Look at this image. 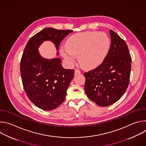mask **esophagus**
I'll use <instances>...</instances> for the list:
<instances>
[{
  "label": "esophagus",
  "mask_w": 146,
  "mask_h": 146,
  "mask_svg": "<svg viewBox=\"0 0 146 146\" xmlns=\"http://www.w3.org/2000/svg\"><path fill=\"white\" fill-rule=\"evenodd\" d=\"M80 73H81V72L79 70H78V69L75 70V71H74V74L75 75H77V74H80Z\"/></svg>",
  "instance_id": "esophagus-1"
}]
</instances>
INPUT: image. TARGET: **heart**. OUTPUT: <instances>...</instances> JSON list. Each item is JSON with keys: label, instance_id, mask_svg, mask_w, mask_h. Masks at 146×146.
<instances>
[{"label": "heart", "instance_id": "heart-1", "mask_svg": "<svg viewBox=\"0 0 146 146\" xmlns=\"http://www.w3.org/2000/svg\"><path fill=\"white\" fill-rule=\"evenodd\" d=\"M110 47V39L106 33L86 32L72 36L60 52L69 64L72 65L78 56L83 68L91 69L102 63Z\"/></svg>", "mask_w": 146, "mask_h": 146}]
</instances>
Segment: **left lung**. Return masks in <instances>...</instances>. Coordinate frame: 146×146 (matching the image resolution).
<instances>
[{"instance_id":"left-lung-1","label":"left lung","mask_w":146,"mask_h":146,"mask_svg":"<svg viewBox=\"0 0 146 146\" xmlns=\"http://www.w3.org/2000/svg\"><path fill=\"white\" fill-rule=\"evenodd\" d=\"M109 51L102 63L86 72L84 90L90 99L100 106H108L118 101L129 82L131 56L127 43L110 30Z\"/></svg>"}]
</instances>
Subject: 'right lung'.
Returning <instances> with one entry per match:
<instances>
[{
	"label": "right lung",
	"instance_id": "right-lung-1",
	"mask_svg": "<svg viewBox=\"0 0 146 146\" xmlns=\"http://www.w3.org/2000/svg\"><path fill=\"white\" fill-rule=\"evenodd\" d=\"M72 32L47 28L32 36L25 46L20 62L23 84L28 98L41 109L52 110L64 102L74 70L64 68L59 58H42L38 48L50 40L58 50L61 41Z\"/></svg>",
	"mask_w": 146,
	"mask_h": 146
}]
</instances>
